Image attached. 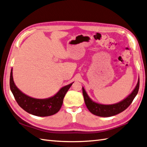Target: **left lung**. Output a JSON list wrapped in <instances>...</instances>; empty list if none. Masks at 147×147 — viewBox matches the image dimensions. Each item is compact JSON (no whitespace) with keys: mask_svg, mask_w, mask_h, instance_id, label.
Returning <instances> with one entry per match:
<instances>
[{"mask_svg":"<svg viewBox=\"0 0 147 147\" xmlns=\"http://www.w3.org/2000/svg\"><path fill=\"white\" fill-rule=\"evenodd\" d=\"M140 86V79L138 80L135 89L132 91L127 97L118 103L111 105H103L93 101L88 96L86 90L83 87V94L85 104L87 108L91 113L101 117H110L112 116L119 114L125 110L132 103L133 100L137 94Z\"/></svg>","mask_w":147,"mask_h":147,"instance_id":"1","label":"left lung"}]
</instances>
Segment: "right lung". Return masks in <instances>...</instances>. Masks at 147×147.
Returning a JSON list of instances; mask_svg holds the SVG:
<instances>
[{"instance_id": "1", "label": "right lung", "mask_w": 147, "mask_h": 147, "mask_svg": "<svg viewBox=\"0 0 147 147\" xmlns=\"http://www.w3.org/2000/svg\"><path fill=\"white\" fill-rule=\"evenodd\" d=\"M73 83L61 88L53 96L37 99L27 96L16 86L13 80L12 69L10 76V88L17 103L24 110L37 117H48L59 111L62 107L63 99Z\"/></svg>"}]
</instances>
